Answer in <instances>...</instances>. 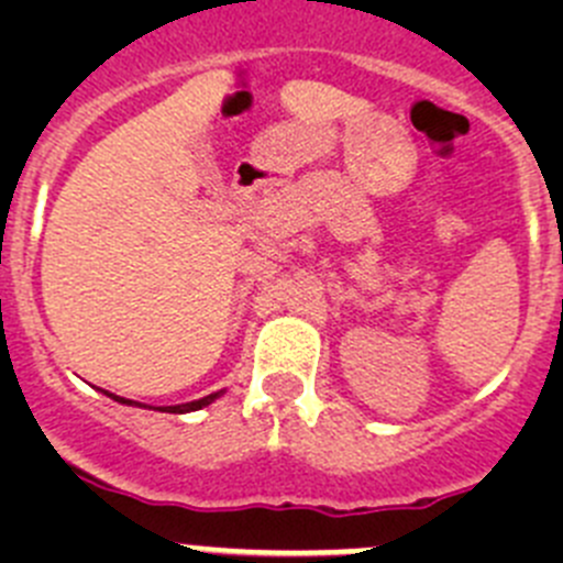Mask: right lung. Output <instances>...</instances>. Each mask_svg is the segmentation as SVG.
<instances>
[{"instance_id":"add662e5","label":"right lung","mask_w":563,"mask_h":563,"mask_svg":"<svg viewBox=\"0 0 563 563\" xmlns=\"http://www.w3.org/2000/svg\"><path fill=\"white\" fill-rule=\"evenodd\" d=\"M223 395V391H212V395H207V397H201V400H192V402H181V406H166V408H161V411H168V413H187V411H198V408H203V406H209V402L212 400H218V397ZM113 400L117 402H133V400H124V397H117V395H111Z\"/></svg>"}]
</instances>
